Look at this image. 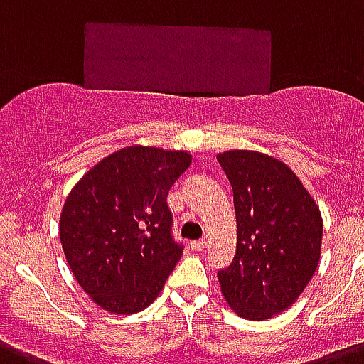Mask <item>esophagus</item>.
<instances>
[{
	"mask_svg": "<svg viewBox=\"0 0 364 364\" xmlns=\"http://www.w3.org/2000/svg\"><path fill=\"white\" fill-rule=\"evenodd\" d=\"M207 246V239H200V240H192L191 242V248L194 250V252H201V250L205 248Z\"/></svg>",
	"mask_w": 364,
	"mask_h": 364,
	"instance_id": "esophagus-1",
	"label": "esophagus"
}]
</instances>
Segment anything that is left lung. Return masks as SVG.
Instances as JSON below:
<instances>
[{"mask_svg":"<svg viewBox=\"0 0 364 364\" xmlns=\"http://www.w3.org/2000/svg\"><path fill=\"white\" fill-rule=\"evenodd\" d=\"M233 188L237 253L218 272L235 313L267 320L294 304L320 261L322 216L291 168L270 155L233 149L218 155Z\"/></svg>","mask_w":364,"mask_h":364,"instance_id":"left-lung-1","label":"left lung"}]
</instances>
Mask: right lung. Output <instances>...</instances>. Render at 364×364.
Segmentation results:
<instances>
[{
  "label": "right lung",
  "instance_id": "obj_1",
  "mask_svg": "<svg viewBox=\"0 0 364 364\" xmlns=\"http://www.w3.org/2000/svg\"><path fill=\"white\" fill-rule=\"evenodd\" d=\"M191 166L187 151L129 146L90 168L60 213V242L73 276L114 314L146 309L183 255L168 191Z\"/></svg>",
  "mask_w": 364,
  "mask_h": 364
}]
</instances>
